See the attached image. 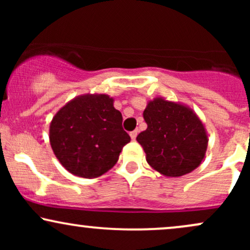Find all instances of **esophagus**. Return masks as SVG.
<instances>
[{
	"label": "esophagus",
	"instance_id": "1",
	"mask_svg": "<svg viewBox=\"0 0 250 250\" xmlns=\"http://www.w3.org/2000/svg\"><path fill=\"white\" fill-rule=\"evenodd\" d=\"M129 135H130L131 140H133V141H134V140H135V139H136V136H137V130L130 131V134H129Z\"/></svg>",
	"mask_w": 250,
	"mask_h": 250
}]
</instances>
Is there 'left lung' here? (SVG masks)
Listing matches in <instances>:
<instances>
[{
  "mask_svg": "<svg viewBox=\"0 0 250 250\" xmlns=\"http://www.w3.org/2000/svg\"><path fill=\"white\" fill-rule=\"evenodd\" d=\"M143 119L147 129L136 140L154 170L179 177L199 167L207 151L208 134L193 109L157 96L147 103Z\"/></svg>",
  "mask_w": 250,
  "mask_h": 250,
  "instance_id": "left-lung-1",
  "label": "left lung"
}]
</instances>
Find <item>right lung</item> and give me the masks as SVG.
<instances>
[{
  "label": "right lung",
  "mask_w": 250,
  "mask_h": 250,
  "mask_svg": "<svg viewBox=\"0 0 250 250\" xmlns=\"http://www.w3.org/2000/svg\"><path fill=\"white\" fill-rule=\"evenodd\" d=\"M130 136L105 94L74 97L54 115L49 142L60 163L75 176L95 179L116 165Z\"/></svg>",
  "instance_id": "1"
}]
</instances>
